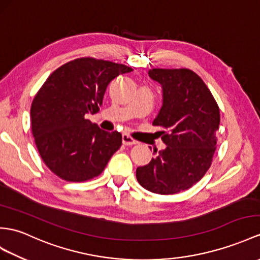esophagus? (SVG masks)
<instances>
[{"label":"esophagus","mask_w":260,"mask_h":260,"mask_svg":"<svg viewBox=\"0 0 260 260\" xmlns=\"http://www.w3.org/2000/svg\"><path fill=\"white\" fill-rule=\"evenodd\" d=\"M122 143L125 144V145H132V144H136L137 141L135 140L134 138L130 137L129 135L123 134V135H122Z\"/></svg>","instance_id":"34e87169"}]
</instances>
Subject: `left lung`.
Instances as JSON below:
<instances>
[{"instance_id": "obj_1", "label": "left lung", "mask_w": 260, "mask_h": 260, "mask_svg": "<svg viewBox=\"0 0 260 260\" xmlns=\"http://www.w3.org/2000/svg\"><path fill=\"white\" fill-rule=\"evenodd\" d=\"M149 77L162 87V107L153 125L167 129L161 131L167 147L137 169V180L152 193L175 194L193 186L210 169L219 108L205 82L189 69L153 68Z\"/></svg>"}]
</instances>
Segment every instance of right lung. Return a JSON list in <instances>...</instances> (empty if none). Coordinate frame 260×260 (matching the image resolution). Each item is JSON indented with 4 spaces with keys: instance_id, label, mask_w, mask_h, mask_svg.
I'll list each match as a JSON object with an SVG mask.
<instances>
[{
    "instance_id": "add662e5",
    "label": "right lung",
    "mask_w": 260,
    "mask_h": 260,
    "mask_svg": "<svg viewBox=\"0 0 260 260\" xmlns=\"http://www.w3.org/2000/svg\"><path fill=\"white\" fill-rule=\"evenodd\" d=\"M132 68L78 58L57 68L31 103V132L47 168L60 179L84 182L98 176L121 147L118 131L101 130L87 115L99 111L110 82Z\"/></svg>"
}]
</instances>
